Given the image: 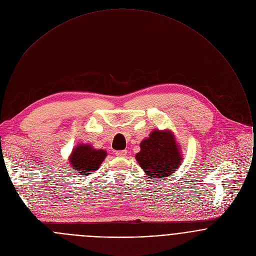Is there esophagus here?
<instances>
[{"instance_id": "obj_1", "label": "esophagus", "mask_w": 256, "mask_h": 256, "mask_svg": "<svg viewBox=\"0 0 256 256\" xmlns=\"http://www.w3.org/2000/svg\"><path fill=\"white\" fill-rule=\"evenodd\" d=\"M116 156H120V158H125L127 156V150H117L116 152Z\"/></svg>"}]
</instances>
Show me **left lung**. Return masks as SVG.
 Masks as SVG:
<instances>
[{
	"instance_id": "8db88e82",
	"label": "left lung",
	"mask_w": 256,
	"mask_h": 256,
	"mask_svg": "<svg viewBox=\"0 0 256 256\" xmlns=\"http://www.w3.org/2000/svg\"><path fill=\"white\" fill-rule=\"evenodd\" d=\"M135 158L148 176L164 180L178 170L182 162L180 146L170 130H152L140 143Z\"/></svg>"
}]
</instances>
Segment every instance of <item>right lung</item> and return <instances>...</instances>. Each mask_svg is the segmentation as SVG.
I'll list each match as a JSON object with an SVG mask.
<instances>
[{"mask_svg": "<svg viewBox=\"0 0 256 256\" xmlns=\"http://www.w3.org/2000/svg\"><path fill=\"white\" fill-rule=\"evenodd\" d=\"M106 156V150H96L90 144H78L69 156V164L80 174L88 176L100 168Z\"/></svg>", "mask_w": 256, "mask_h": 256, "instance_id": "obj_1", "label": "right lung"}]
</instances>
